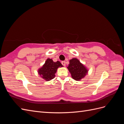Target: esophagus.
Masks as SVG:
<instances>
[{
    "mask_svg": "<svg viewBox=\"0 0 124 124\" xmlns=\"http://www.w3.org/2000/svg\"><path fill=\"white\" fill-rule=\"evenodd\" d=\"M62 65L63 66H66V62H65V61H62Z\"/></svg>",
    "mask_w": 124,
    "mask_h": 124,
    "instance_id": "1",
    "label": "esophagus"
}]
</instances>
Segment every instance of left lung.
I'll return each mask as SVG.
<instances>
[{"mask_svg":"<svg viewBox=\"0 0 124 124\" xmlns=\"http://www.w3.org/2000/svg\"><path fill=\"white\" fill-rule=\"evenodd\" d=\"M73 79L80 81L88 73V69L77 58H73L69 61V64L67 67Z\"/></svg>","mask_w":124,"mask_h":124,"instance_id":"8db88e82","label":"left lung"}]
</instances>
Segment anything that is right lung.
<instances>
[{"mask_svg":"<svg viewBox=\"0 0 124 124\" xmlns=\"http://www.w3.org/2000/svg\"><path fill=\"white\" fill-rule=\"evenodd\" d=\"M62 67L60 62H54L53 59L47 58L44 65L38 69V73L41 78L46 81H49L55 78V73L59 67Z\"/></svg>","mask_w":124,"mask_h":124,"instance_id":"1","label":"right lung"}]
</instances>
